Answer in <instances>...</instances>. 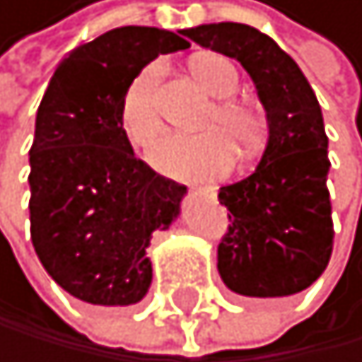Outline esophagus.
Returning a JSON list of instances; mask_svg holds the SVG:
<instances>
[{
	"mask_svg": "<svg viewBox=\"0 0 362 362\" xmlns=\"http://www.w3.org/2000/svg\"><path fill=\"white\" fill-rule=\"evenodd\" d=\"M190 190L197 192V194H206V197H215L217 194V190L211 188V185H194V188H190Z\"/></svg>",
	"mask_w": 362,
	"mask_h": 362,
	"instance_id": "1",
	"label": "esophagus"
}]
</instances>
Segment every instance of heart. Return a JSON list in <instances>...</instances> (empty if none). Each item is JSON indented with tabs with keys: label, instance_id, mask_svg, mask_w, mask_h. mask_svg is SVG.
<instances>
[{
	"label": "heart",
	"instance_id": "b5f03b06",
	"mask_svg": "<svg viewBox=\"0 0 362 362\" xmlns=\"http://www.w3.org/2000/svg\"><path fill=\"white\" fill-rule=\"evenodd\" d=\"M160 63H149L134 76L119 102V124L127 140L149 149L163 134L158 108ZM192 74L211 97L220 99L202 122V136H170L151 151V165L174 179H217L235 163V149H254L263 134V119L252 106L235 102L240 90L238 67L220 54H204L192 61ZM231 139L230 143L228 142Z\"/></svg>",
	"mask_w": 362,
	"mask_h": 362
}]
</instances>
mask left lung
<instances>
[{"instance_id":"obj_1","label":"left lung","mask_w":362,"mask_h":362,"mask_svg":"<svg viewBox=\"0 0 362 362\" xmlns=\"http://www.w3.org/2000/svg\"><path fill=\"white\" fill-rule=\"evenodd\" d=\"M183 33L245 67L269 129L258 168L217 194L231 222L217 247V272L245 297L297 295L320 279L333 252L329 138L317 97L299 65L254 26L220 22Z\"/></svg>"}]
</instances>
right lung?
Here are the masks:
<instances>
[{"instance_id":"add662e5","label":"right lung","mask_w":362,"mask_h":362,"mask_svg":"<svg viewBox=\"0 0 362 362\" xmlns=\"http://www.w3.org/2000/svg\"><path fill=\"white\" fill-rule=\"evenodd\" d=\"M181 35L156 26L106 31L63 58L38 106L31 243L47 274L86 304H138L151 286V233L179 217L185 185L136 158L119 102L153 58L188 49Z\"/></svg>"}]
</instances>
